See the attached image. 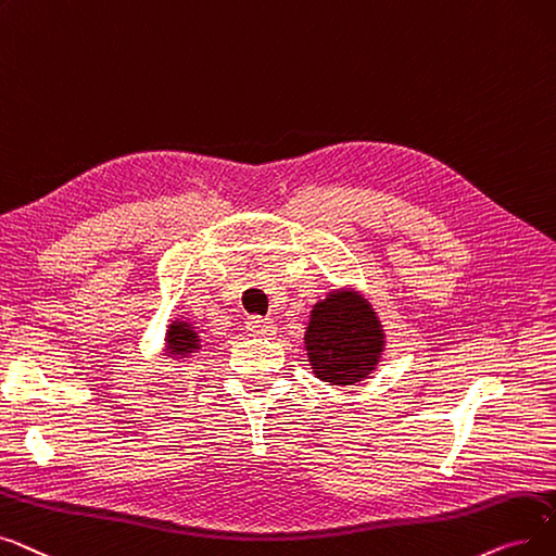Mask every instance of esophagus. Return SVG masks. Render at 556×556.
Masks as SVG:
<instances>
[{
	"label": "esophagus",
	"mask_w": 556,
	"mask_h": 556,
	"mask_svg": "<svg viewBox=\"0 0 556 556\" xmlns=\"http://www.w3.org/2000/svg\"><path fill=\"white\" fill-rule=\"evenodd\" d=\"M247 330L253 337H269L278 330V326L271 319H260V316H251V319L247 321Z\"/></svg>",
	"instance_id": "obj_1"
}]
</instances>
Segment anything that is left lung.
Returning a JSON list of instances; mask_svg holds the SVG:
<instances>
[{
	"label": "left lung",
	"mask_w": 556,
	"mask_h": 556,
	"mask_svg": "<svg viewBox=\"0 0 556 556\" xmlns=\"http://www.w3.org/2000/svg\"><path fill=\"white\" fill-rule=\"evenodd\" d=\"M303 341L314 378L343 387L376 371L387 337L374 305L355 289L339 287L312 305Z\"/></svg>",
	"instance_id": "8db88e82"
}]
</instances>
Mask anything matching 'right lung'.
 Wrapping results in <instances>:
<instances>
[{
  "mask_svg": "<svg viewBox=\"0 0 556 556\" xmlns=\"http://www.w3.org/2000/svg\"><path fill=\"white\" fill-rule=\"evenodd\" d=\"M203 346L201 334L197 326L185 319V316H178L165 332V355L174 362H188L192 355H197Z\"/></svg>",
  "mask_w": 556,
  "mask_h": 556,
  "instance_id": "add662e5",
  "label": "right lung"
}]
</instances>
